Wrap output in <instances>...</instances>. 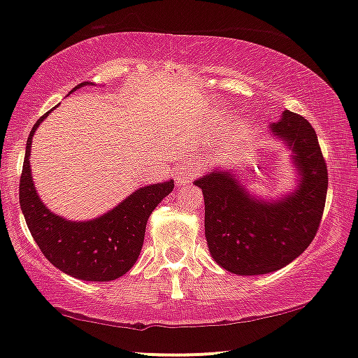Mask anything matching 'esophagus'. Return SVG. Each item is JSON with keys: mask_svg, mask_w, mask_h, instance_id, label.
Listing matches in <instances>:
<instances>
[{"mask_svg": "<svg viewBox=\"0 0 358 358\" xmlns=\"http://www.w3.org/2000/svg\"><path fill=\"white\" fill-rule=\"evenodd\" d=\"M194 171H196V167H194L191 162L178 166V169H176V174H174L176 184H178V186H189V184L192 182Z\"/></svg>", "mask_w": 358, "mask_h": 358, "instance_id": "obj_1", "label": "esophagus"}]
</instances>
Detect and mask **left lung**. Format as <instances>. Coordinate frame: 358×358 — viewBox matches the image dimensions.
Segmentation results:
<instances>
[{
  "label": "left lung",
  "instance_id": "1",
  "mask_svg": "<svg viewBox=\"0 0 358 358\" xmlns=\"http://www.w3.org/2000/svg\"><path fill=\"white\" fill-rule=\"evenodd\" d=\"M271 136L285 144L297 184L277 199L254 196L234 171L214 169L194 180L206 206V239L213 259L237 275L285 267L314 241L324 214L329 174L314 127L284 111Z\"/></svg>",
  "mask_w": 358,
  "mask_h": 358
}]
</instances>
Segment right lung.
Masks as SVG:
<instances>
[{
  "label": "right lung",
  "mask_w": 358,
  "mask_h": 358,
  "mask_svg": "<svg viewBox=\"0 0 358 358\" xmlns=\"http://www.w3.org/2000/svg\"><path fill=\"white\" fill-rule=\"evenodd\" d=\"M87 85L91 83H81L73 91ZM48 114L36 121L26 141L20 179V204L26 224L44 257L59 271L87 282L116 280L138 260L149 215L172 192L174 182L136 189L121 204L91 220H68L51 213L34 189L29 164L33 136Z\"/></svg>",
  "instance_id": "obj_1"
}]
</instances>
